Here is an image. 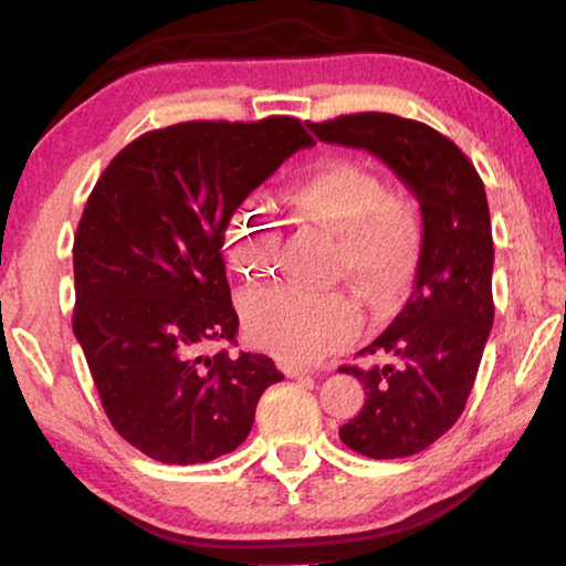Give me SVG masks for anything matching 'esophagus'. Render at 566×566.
Segmentation results:
<instances>
[{
    "instance_id": "obj_1",
    "label": "esophagus",
    "mask_w": 566,
    "mask_h": 566,
    "mask_svg": "<svg viewBox=\"0 0 566 566\" xmlns=\"http://www.w3.org/2000/svg\"><path fill=\"white\" fill-rule=\"evenodd\" d=\"M282 367V371L290 379H296V377H304V375H310V369H304V367H296V364H286V361H282L280 364Z\"/></svg>"
}]
</instances>
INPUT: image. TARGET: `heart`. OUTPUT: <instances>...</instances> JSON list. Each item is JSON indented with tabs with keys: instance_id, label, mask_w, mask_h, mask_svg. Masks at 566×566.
Listing matches in <instances>:
<instances>
[{
	"instance_id": "obj_1",
	"label": "heart",
	"mask_w": 566,
	"mask_h": 566,
	"mask_svg": "<svg viewBox=\"0 0 566 566\" xmlns=\"http://www.w3.org/2000/svg\"><path fill=\"white\" fill-rule=\"evenodd\" d=\"M282 199L306 222L334 234L332 274L347 276L375 306L395 302L415 276L421 247L411 199L387 191L375 169L327 159L282 187ZM282 227L260 199H247L229 219V260L247 280L266 276L280 260ZM242 317L254 344L284 361H317L357 337L361 310L339 290L266 286L244 296Z\"/></svg>"
}]
</instances>
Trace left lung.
Returning a JSON list of instances; mask_svg holds the SVG:
<instances>
[{
	"mask_svg": "<svg viewBox=\"0 0 566 566\" xmlns=\"http://www.w3.org/2000/svg\"><path fill=\"white\" fill-rule=\"evenodd\" d=\"M329 145L367 149L405 181L421 209V252L407 304L359 352L367 367H342L364 387V407L339 429L371 459L427 449L462 417L494 322L492 219L467 155L427 124L385 112L306 122Z\"/></svg>",
	"mask_w": 566,
	"mask_h": 566,
	"instance_id": "left-lung-1",
	"label": "left lung"
}]
</instances>
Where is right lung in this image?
Returning a JSON list of instances; mask_svg holds the SVG:
<instances>
[{"label":"right lung","instance_id":"right-lung-1","mask_svg":"<svg viewBox=\"0 0 566 566\" xmlns=\"http://www.w3.org/2000/svg\"><path fill=\"white\" fill-rule=\"evenodd\" d=\"M294 117L181 122L142 134L109 161L74 237L72 329L119 437L165 464L234 452L264 389V354L227 349L239 317L222 260L237 207L296 149Z\"/></svg>","mask_w":566,"mask_h":566}]
</instances>
